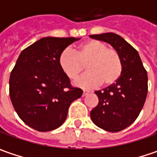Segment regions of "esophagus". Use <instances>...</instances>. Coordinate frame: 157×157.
Returning a JSON list of instances; mask_svg holds the SVG:
<instances>
[{"mask_svg":"<svg viewBox=\"0 0 157 157\" xmlns=\"http://www.w3.org/2000/svg\"><path fill=\"white\" fill-rule=\"evenodd\" d=\"M88 94H89V92H88V91H85L84 90V91H83V95H83V96H86V95H88Z\"/></svg>","mask_w":157,"mask_h":157,"instance_id":"34e87169","label":"esophagus"}]
</instances>
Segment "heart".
Segmentation results:
<instances>
[{
  "label": "heart",
  "mask_w": 157,
  "mask_h": 157,
  "mask_svg": "<svg viewBox=\"0 0 157 157\" xmlns=\"http://www.w3.org/2000/svg\"><path fill=\"white\" fill-rule=\"evenodd\" d=\"M59 66L70 79H75L84 70L87 72L75 81V85L90 89L98 86L113 85L122 73V62L120 54L114 49L98 40L86 41L77 47L62 51L59 56Z\"/></svg>",
  "instance_id": "b5f03b06"
}]
</instances>
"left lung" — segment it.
Here are the masks:
<instances>
[{
	"label": "left lung",
	"mask_w": 157,
	"mask_h": 157,
	"mask_svg": "<svg viewBox=\"0 0 157 157\" xmlns=\"http://www.w3.org/2000/svg\"><path fill=\"white\" fill-rule=\"evenodd\" d=\"M89 36L110 44L122 62V73L116 83L95 92L99 102L90 113L97 127L118 132L140 115L147 95V73L137 50L119 35L105 33Z\"/></svg>",
	"instance_id": "8db88e82"
}]
</instances>
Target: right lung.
Segmentation results:
<instances>
[{"instance_id": "1", "label": "right lung", "mask_w": 157, "mask_h": 157, "mask_svg": "<svg viewBox=\"0 0 157 157\" xmlns=\"http://www.w3.org/2000/svg\"><path fill=\"white\" fill-rule=\"evenodd\" d=\"M75 37H43L21 52L10 77V96L19 118L32 129L50 131L65 121L83 91L73 87L59 56Z\"/></svg>"}]
</instances>
